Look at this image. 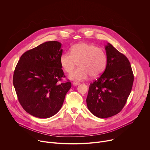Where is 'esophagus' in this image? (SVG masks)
Segmentation results:
<instances>
[{
	"instance_id": "esophagus-1",
	"label": "esophagus",
	"mask_w": 150,
	"mask_h": 150,
	"mask_svg": "<svg viewBox=\"0 0 150 150\" xmlns=\"http://www.w3.org/2000/svg\"><path fill=\"white\" fill-rule=\"evenodd\" d=\"M72 84H73V85H74V86H77V85H79V82H74L72 83Z\"/></svg>"
}]
</instances>
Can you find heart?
<instances>
[{
    "instance_id": "heart-1",
    "label": "heart",
    "mask_w": 150,
    "mask_h": 150,
    "mask_svg": "<svg viewBox=\"0 0 150 150\" xmlns=\"http://www.w3.org/2000/svg\"><path fill=\"white\" fill-rule=\"evenodd\" d=\"M108 58L105 52L94 45L81 42L73 45L71 52L63 53L60 57L62 69L70 74L77 62L79 67L69 76L71 80L82 81L90 76L96 78L105 70Z\"/></svg>"
}]
</instances>
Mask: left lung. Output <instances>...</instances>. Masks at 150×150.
Wrapping results in <instances>:
<instances>
[{
	"label": "left lung",
	"mask_w": 150,
	"mask_h": 150,
	"mask_svg": "<svg viewBox=\"0 0 150 150\" xmlns=\"http://www.w3.org/2000/svg\"><path fill=\"white\" fill-rule=\"evenodd\" d=\"M107 65L103 74L90 85L86 100L90 112L99 118L119 113L129 97L134 74L127 58L110 43L105 46Z\"/></svg>",
	"instance_id": "obj_1"
}]
</instances>
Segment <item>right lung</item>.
Listing matches in <instances>:
<instances>
[{"instance_id": "right-lung-1", "label": "right lung", "mask_w": 150, "mask_h": 150, "mask_svg": "<svg viewBox=\"0 0 150 150\" xmlns=\"http://www.w3.org/2000/svg\"><path fill=\"white\" fill-rule=\"evenodd\" d=\"M59 41H47L25 52L16 66L13 83L18 100L31 115L49 118L61 109L71 88L69 81L59 83L65 77L60 63L62 54Z\"/></svg>"}]
</instances>
